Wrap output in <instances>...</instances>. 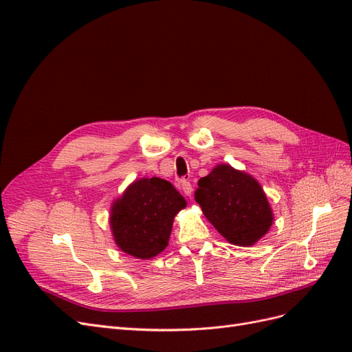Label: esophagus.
<instances>
[{
  "label": "esophagus",
  "instance_id": "34e87169",
  "mask_svg": "<svg viewBox=\"0 0 352 352\" xmlns=\"http://www.w3.org/2000/svg\"><path fill=\"white\" fill-rule=\"evenodd\" d=\"M180 188H182L184 194L188 195V197L192 194V190H194L192 185H190V182H189V180H186V179H180Z\"/></svg>",
  "mask_w": 352,
  "mask_h": 352
}]
</instances>
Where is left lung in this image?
<instances>
[{
	"mask_svg": "<svg viewBox=\"0 0 352 352\" xmlns=\"http://www.w3.org/2000/svg\"><path fill=\"white\" fill-rule=\"evenodd\" d=\"M195 199L211 225L233 245L250 247L272 226V208L257 180L229 164L198 180Z\"/></svg>",
	"mask_w": 352,
	"mask_h": 352,
	"instance_id": "8db88e82",
	"label": "left lung"
}]
</instances>
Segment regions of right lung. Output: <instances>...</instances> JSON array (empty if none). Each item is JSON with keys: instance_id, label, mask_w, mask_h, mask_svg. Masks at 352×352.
<instances>
[{"instance_id": "1", "label": "right lung", "mask_w": 352, "mask_h": 352, "mask_svg": "<svg viewBox=\"0 0 352 352\" xmlns=\"http://www.w3.org/2000/svg\"><path fill=\"white\" fill-rule=\"evenodd\" d=\"M185 206V198L167 180H136L111 210L116 243L133 257H154L167 247L173 219Z\"/></svg>"}]
</instances>
